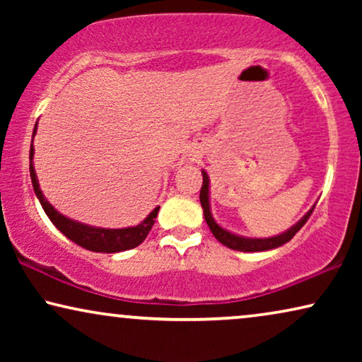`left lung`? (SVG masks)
Instances as JSON below:
<instances>
[{
  "instance_id": "1",
  "label": "left lung",
  "mask_w": 362,
  "mask_h": 362,
  "mask_svg": "<svg viewBox=\"0 0 362 362\" xmlns=\"http://www.w3.org/2000/svg\"><path fill=\"white\" fill-rule=\"evenodd\" d=\"M199 199H201L202 211H204L207 226H209V229L212 234H214L216 239L219 240L221 244L229 247V249L240 250V252H264V250L276 249V247L286 244V242L293 239V235L296 234V232H298L301 227L305 226V222L308 221V217L311 216V212H313V209H315V206L311 207V209L306 212V214L301 217V219L296 222L293 227H290V229L285 230L284 234L275 235V237H267V239H250V237L235 235L229 230L222 229V227L214 221V217H212V214H211V206H209V176H207V173L204 170H202V187H201Z\"/></svg>"
}]
</instances>
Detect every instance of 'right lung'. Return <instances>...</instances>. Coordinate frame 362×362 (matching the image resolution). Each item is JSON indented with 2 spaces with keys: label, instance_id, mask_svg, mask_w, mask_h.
<instances>
[{
  "label": "right lung",
  "instance_id": "obj_1",
  "mask_svg": "<svg viewBox=\"0 0 362 362\" xmlns=\"http://www.w3.org/2000/svg\"><path fill=\"white\" fill-rule=\"evenodd\" d=\"M37 123L34 125L33 138L36 135ZM34 158V148H33V140H31V150H29V173H31V181L34 192H36L39 202H41L44 212H46L49 219L54 226L57 227L59 230L62 232L67 239L76 242L77 245L83 247V249L92 250V252H103V254H115V252H123L128 249H135L136 245H140L143 240L146 239L148 232L151 230L153 224H155V219L158 216V211H160V206L155 207L148 217L138 226L133 227H125V229H102V227H93L87 224H81V222H76L69 217L62 216L61 212L49 204V201L44 197L42 191L39 189V182L36 171H34L33 165Z\"/></svg>",
  "mask_w": 362,
  "mask_h": 362
}]
</instances>
